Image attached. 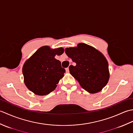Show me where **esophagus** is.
I'll return each instance as SVG.
<instances>
[{"instance_id":"34e87169","label":"esophagus","mask_w":133,"mask_h":133,"mask_svg":"<svg viewBox=\"0 0 133 133\" xmlns=\"http://www.w3.org/2000/svg\"><path fill=\"white\" fill-rule=\"evenodd\" d=\"M66 71L67 72H69V67H67V68L66 69Z\"/></svg>"}]
</instances>
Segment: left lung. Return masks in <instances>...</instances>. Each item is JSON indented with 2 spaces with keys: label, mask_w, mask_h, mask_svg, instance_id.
<instances>
[{
  "label": "left lung",
  "mask_w": 133,
  "mask_h": 133,
  "mask_svg": "<svg viewBox=\"0 0 133 133\" xmlns=\"http://www.w3.org/2000/svg\"><path fill=\"white\" fill-rule=\"evenodd\" d=\"M65 52L76 63L75 66H69L70 74L86 91L95 94L101 91L108 83V62L99 51L80 43L76 47L66 48Z\"/></svg>",
  "instance_id": "obj_1"
}]
</instances>
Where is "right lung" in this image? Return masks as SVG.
<instances>
[{
  "instance_id": "right-lung-1",
  "label": "right lung",
  "mask_w": 133,
  "mask_h": 133,
  "mask_svg": "<svg viewBox=\"0 0 133 133\" xmlns=\"http://www.w3.org/2000/svg\"><path fill=\"white\" fill-rule=\"evenodd\" d=\"M64 52V49L42 46L24 62L22 72L25 85L38 95H46L55 89L64 77L65 69L55 58Z\"/></svg>"
}]
</instances>
